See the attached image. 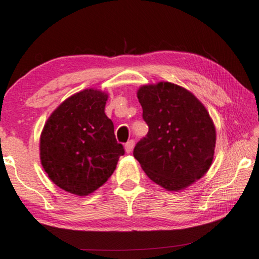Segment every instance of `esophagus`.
<instances>
[{"mask_svg": "<svg viewBox=\"0 0 259 259\" xmlns=\"http://www.w3.org/2000/svg\"><path fill=\"white\" fill-rule=\"evenodd\" d=\"M134 146H135V140H134V139L129 140V142H128V143H125V145H124V150H125V152H126V153H130L131 151H133Z\"/></svg>", "mask_w": 259, "mask_h": 259, "instance_id": "34e87169", "label": "esophagus"}]
</instances>
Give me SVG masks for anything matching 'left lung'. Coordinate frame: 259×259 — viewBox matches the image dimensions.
Here are the masks:
<instances>
[{
  "label": "left lung",
  "instance_id": "1",
  "mask_svg": "<svg viewBox=\"0 0 259 259\" xmlns=\"http://www.w3.org/2000/svg\"><path fill=\"white\" fill-rule=\"evenodd\" d=\"M137 97L148 133L134 156L148 178L181 191L203 177L213 160L216 129L202 103L170 82L140 87Z\"/></svg>",
  "mask_w": 259,
  "mask_h": 259
}]
</instances>
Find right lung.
<instances>
[{"instance_id":"1","label":"right lung","mask_w":259,"mask_h":259,"mask_svg":"<svg viewBox=\"0 0 259 259\" xmlns=\"http://www.w3.org/2000/svg\"><path fill=\"white\" fill-rule=\"evenodd\" d=\"M108 96L85 89L57 107L40 139L41 163L61 190L89 195L107 182L124 148L105 114Z\"/></svg>"}]
</instances>
